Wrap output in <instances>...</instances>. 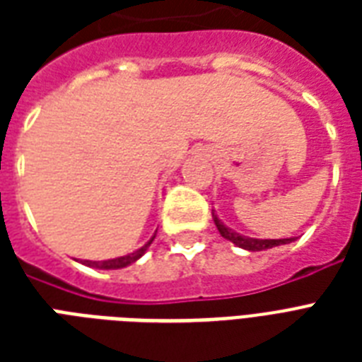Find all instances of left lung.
I'll use <instances>...</instances> for the list:
<instances>
[{
	"label": "left lung",
	"mask_w": 362,
	"mask_h": 362,
	"mask_svg": "<svg viewBox=\"0 0 362 362\" xmlns=\"http://www.w3.org/2000/svg\"><path fill=\"white\" fill-rule=\"evenodd\" d=\"M216 221V227H218V231L223 238L227 240H231L235 246L238 247H244V250H250V252H263V250H270V247H276V246H281V244H289L293 242L295 238H278V240H259V238H246V237H240L238 233H233L231 229H227L223 223H221L218 218H214Z\"/></svg>",
	"instance_id": "obj_1"
}]
</instances>
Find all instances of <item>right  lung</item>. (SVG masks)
<instances>
[{
	"label": "right lung",
	"mask_w": 362,
	"mask_h": 362,
	"mask_svg": "<svg viewBox=\"0 0 362 362\" xmlns=\"http://www.w3.org/2000/svg\"><path fill=\"white\" fill-rule=\"evenodd\" d=\"M153 238H156V237H152V240H153ZM152 240L148 242V244H144L141 250H136V252L129 253V255H124V257L109 259V261H84V264H88V267H93V269H103V270L124 269V267H127V264L135 263L139 257H142V255H144V252L148 250V246L152 244Z\"/></svg>",
	"instance_id": "right-lung-1"
}]
</instances>
